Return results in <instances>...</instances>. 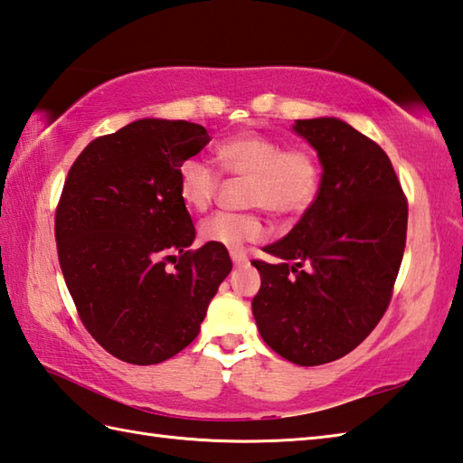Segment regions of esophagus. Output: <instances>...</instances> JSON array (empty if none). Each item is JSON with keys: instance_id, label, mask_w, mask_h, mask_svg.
<instances>
[{"instance_id": "obj_1", "label": "esophagus", "mask_w": 463, "mask_h": 463, "mask_svg": "<svg viewBox=\"0 0 463 463\" xmlns=\"http://www.w3.org/2000/svg\"><path fill=\"white\" fill-rule=\"evenodd\" d=\"M231 259L234 262V267H244V264H247V254L241 250H231Z\"/></svg>"}]
</instances>
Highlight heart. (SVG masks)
Wrapping results in <instances>:
<instances>
[{"instance_id":"b5f03b06","label":"heart","mask_w":463,"mask_h":463,"mask_svg":"<svg viewBox=\"0 0 463 463\" xmlns=\"http://www.w3.org/2000/svg\"><path fill=\"white\" fill-rule=\"evenodd\" d=\"M214 161L224 175L247 179L244 204L267 211L277 221H297L317 201L322 183L320 163L307 146L272 135L242 131L214 146ZM219 175L201 159L179 166V196L186 209H209L219 193ZM260 213H216L199 226L201 241L224 249H241L264 237Z\"/></svg>"}]
</instances>
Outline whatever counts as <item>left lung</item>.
<instances>
[{
	"instance_id": "obj_1",
	"label": "left lung",
	"mask_w": 463,
	"mask_h": 463,
	"mask_svg": "<svg viewBox=\"0 0 463 463\" xmlns=\"http://www.w3.org/2000/svg\"><path fill=\"white\" fill-rule=\"evenodd\" d=\"M322 163L317 201L287 237L252 260L262 340L298 366L334 362L366 340L394 292L408 199L382 146L334 117L297 121Z\"/></svg>"
}]
</instances>
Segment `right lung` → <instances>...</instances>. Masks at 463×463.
I'll list each match as a JSON object with an SVG mask.
<instances>
[{
    "label": "right lung",
    "mask_w": 463,
    "mask_h": 463,
    "mask_svg": "<svg viewBox=\"0 0 463 463\" xmlns=\"http://www.w3.org/2000/svg\"><path fill=\"white\" fill-rule=\"evenodd\" d=\"M209 141L189 121L129 123L85 146L59 196L57 257L77 314L135 366L189 346L232 269L219 244L189 249L194 224L179 196V166Z\"/></svg>",
    "instance_id": "right-lung-1"
}]
</instances>
